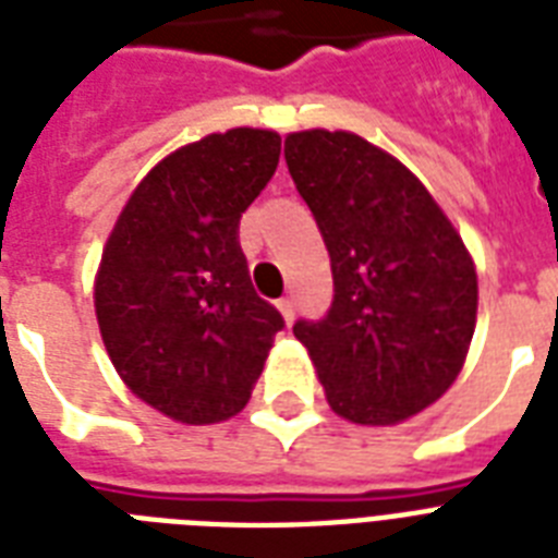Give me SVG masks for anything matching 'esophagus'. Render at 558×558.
I'll return each instance as SVG.
<instances>
[{
  "mask_svg": "<svg viewBox=\"0 0 558 558\" xmlns=\"http://www.w3.org/2000/svg\"><path fill=\"white\" fill-rule=\"evenodd\" d=\"M278 310L283 313L287 324H292V318H295V301H292V298H280Z\"/></svg>",
  "mask_w": 558,
  "mask_h": 558,
  "instance_id": "esophagus-1",
  "label": "esophagus"
}]
</instances>
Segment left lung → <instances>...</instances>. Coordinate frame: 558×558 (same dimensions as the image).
Returning <instances> with one entry per match:
<instances>
[{
	"label": "left lung",
	"mask_w": 558,
	"mask_h": 558,
	"mask_svg": "<svg viewBox=\"0 0 558 558\" xmlns=\"http://www.w3.org/2000/svg\"><path fill=\"white\" fill-rule=\"evenodd\" d=\"M289 177L330 252L332 304L298 318L327 402L362 425L423 411L458 379L475 332L477 275L420 179L353 133H292Z\"/></svg>",
	"instance_id": "1"
}]
</instances>
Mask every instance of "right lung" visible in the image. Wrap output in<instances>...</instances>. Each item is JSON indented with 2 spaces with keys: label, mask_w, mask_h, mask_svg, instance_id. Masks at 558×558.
<instances>
[{
  "label": "right lung",
  "mask_w": 558,
  "mask_h": 558,
  "mask_svg": "<svg viewBox=\"0 0 558 558\" xmlns=\"http://www.w3.org/2000/svg\"><path fill=\"white\" fill-rule=\"evenodd\" d=\"M280 135L228 130L144 177L95 280V313L121 379L179 423L243 411L283 315L252 287L240 217L275 177Z\"/></svg>",
  "instance_id": "right-lung-1"
}]
</instances>
